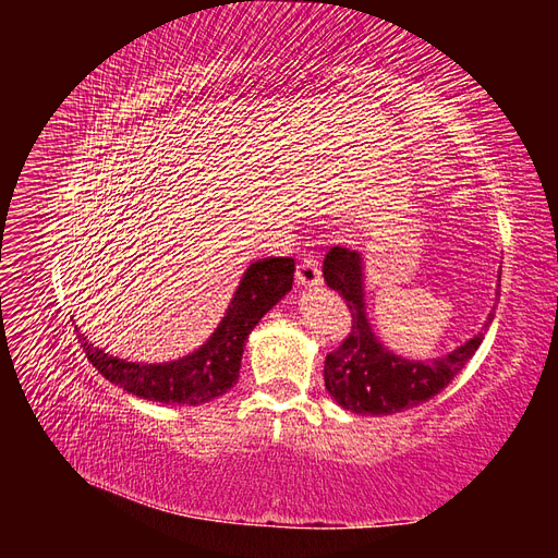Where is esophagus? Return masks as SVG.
Returning a JSON list of instances; mask_svg holds the SVG:
<instances>
[{
  "label": "esophagus",
  "mask_w": 558,
  "mask_h": 558,
  "mask_svg": "<svg viewBox=\"0 0 558 558\" xmlns=\"http://www.w3.org/2000/svg\"><path fill=\"white\" fill-rule=\"evenodd\" d=\"M295 279L300 286H318L320 283V263L316 256L302 258L298 265Z\"/></svg>",
  "instance_id": "esophagus-1"
}]
</instances>
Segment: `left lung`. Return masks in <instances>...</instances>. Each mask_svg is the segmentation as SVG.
<instances>
[{
  "label": "left lung",
  "instance_id": "obj_1",
  "mask_svg": "<svg viewBox=\"0 0 558 558\" xmlns=\"http://www.w3.org/2000/svg\"><path fill=\"white\" fill-rule=\"evenodd\" d=\"M324 279L332 291L342 295L351 314V330L342 344L326 356L324 379L328 393L344 410L356 414H396L412 410L440 393L475 356L484 332L494 320V314H488L482 332L442 359L430 363L408 361L381 347L375 332L369 330L363 302V260L359 251L332 246L324 260ZM496 295L500 298V291H496Z\"/></svg>",
  "mask_w": 558,
  "mask_h": 558
}]
</instances>
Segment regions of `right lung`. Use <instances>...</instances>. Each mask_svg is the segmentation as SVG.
<instances>
[{
    "label": "right lung",
    "instance_id": "1",
    "mask_svg": "<svg viewBox=\"0 0 558 558\" xmlns=\"http://www.w3.org/2000/svg\"><path fill=\"white\" fill-rule=\"evenodd\" d=\"M293 272V258H263L253 263L244 272L221 326L216 328L207 344L172 363H128L109 356L76 332L78 342L97 373L132 396L162 404L209 402L238 384L248 332L291 291Z\"/></svg>",
    "mask_w": 558,
    "mask_h": 558
}]
</instances>
